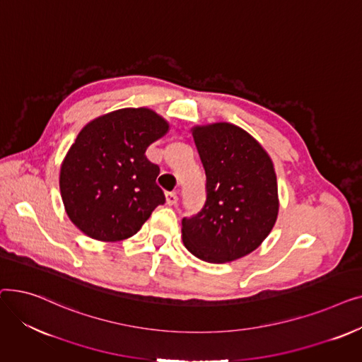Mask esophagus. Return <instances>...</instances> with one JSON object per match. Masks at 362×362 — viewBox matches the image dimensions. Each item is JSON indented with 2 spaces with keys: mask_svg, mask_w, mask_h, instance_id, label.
<instances>
[{
  "mask_svg": "<svg viewBox=\"0 0 362 362\" xmlns=\"http://www.w3.org/2000/svg\"><path fill=\"white\" fill-rule=\"evenodd\" d=\"M177 194L176 192H167L165 194V202L167 205H176L177 204Z\"/></svg>",
  "mask_w": 362,
  "mask_h": 362,
  "instance_id": "1",
  "label": "esophagus"
}]
</instances>
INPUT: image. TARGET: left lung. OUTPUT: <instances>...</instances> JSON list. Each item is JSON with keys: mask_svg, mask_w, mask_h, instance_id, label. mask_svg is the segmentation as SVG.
<instances>
[{"mask_svg": "<svg viewBox=\"0 0 362 362\" xmlns=\"http://www.w3.org/2000/svg\"><path fill=\"white\" fill-rule=\"evenodd\" d=\"M192 136L206 176L202 210L182 220V239L197 258L223 264L255 251L279 214L270 156L230 123L195 126Z\"/></svg>", "mask_w": 362, "mask_h": 362, "instance_id": "1", "label": "left lung"}]
</instances>
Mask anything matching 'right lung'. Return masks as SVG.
Listing matches in <instances>:
<instances>
[{
  "mask_svg": "<svg viewBox=\"0 0 362 362\" xmlns=\"http://www.w3.org/2000/svg\"><path fill=\"white\" fill-rule=\"evenodd\" d=\"M170 124L149 108H122L89 122L60 170V192L71 223L86 236L117 242L139 232L165 202L160 167L146 148Z\"/></svg>",
  "mask_w": 362,
  "mask_h": 362,
  "instance_id": "add662e5",
  "label": "right lung"
}]
</instances>
